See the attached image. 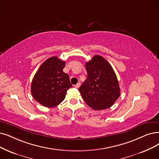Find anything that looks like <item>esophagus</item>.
Masks as SVG:
<instances>
[{
  "mask_svg": "<svg viewBox=\"0 0 159 159\" xmlns=\"http://www.w3.org/2000/svg\"><path fill=\"white\" fill-rule=\"evenodd\" d=\"M80 85H81V84H80V83H78L77 84L74 85V87H75V88H79V87H80Z\"/></svg>",
  "mask_w": 159,
  "mask_h": 159,
  "instance_id": "esophagus-1",
  "label": "esophagus"
}]
</instances>
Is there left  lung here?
<instances>
[{
	"label": "left lung",
	"instance_id": "obj_1",
	"mask_svg": "<svg viewBox=\"0 0 159 159\" xmlns=\"http://www.w3.org/2000/svg\"><path fill=\"white\" fill-rule=\"evenodd\" d=\"M87 78L79 88L86 104L94 110L110 107L120 96L116 74L110 63L100 55H94L85 63Z\"/></svg>",
	"mask_w": 159,
	"mask_h": 159
}]
</instances>
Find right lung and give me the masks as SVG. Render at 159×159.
<instances>
[{"instance_id": "add662e5", "label": "right lung", "mask_w": 159, "mask_h": 159, "mask_svg": "<svg viewBox=\"0 0 159 159\" xmlns=\"http://www.w3.org/2000/svg\"><path fill=\"white\" fill-rule=\"evenodd\" d=\"M65 61L52 57L44 61L34 75L31 84L33 98L42 106L53 107L59 105L72 87L69 75L63 72Z\"/></svg>"}]
</instances>
